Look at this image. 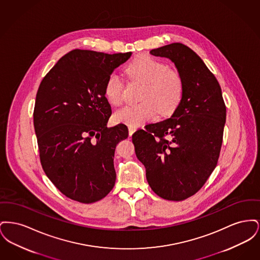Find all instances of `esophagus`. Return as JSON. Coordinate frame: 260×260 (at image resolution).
I'll list each match as a JSON object with an SVG mask.
<instances>
[{"instance_id": "34e87169", "label": "esophagus", "mask_w": 260, "mask_h": 260, "mask_svg": "<svg viewBox=\"0 0 260 260\" xmlns=\"http://www.w3.org/2000/svg\"><path fill=\"white\" fill-rule=\"evenodd\" d=\"M136 132V127H133V126H128V135L129 136H133V134Z\"/></svg>"}]
</instances>
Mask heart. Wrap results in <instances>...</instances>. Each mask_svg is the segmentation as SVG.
<instances>
[{
    "label": "heart",
    "mask_w": 260,
    "mask_h": 260,
    "mask_svg": "<svg viewBox=\"0 0 260 260\" xmlns=\"http://www.w3.org/2000/svg\"><path fill=\"white\" fill-rule=\"evenodd\" d=\"M129 78L144 84L140 103L126 105L116 111L117 122L136 127L153 119L157 113L161 116L172 114L180 104L184 83L181 75L169 68L168 64L151 55H139L131 62L126 69ZM124 82L121 76L113 72L104 85V94L114 106L123 102Z\"/></svg>",
    "instance_id": "b5f03b06"
}]
</instances>
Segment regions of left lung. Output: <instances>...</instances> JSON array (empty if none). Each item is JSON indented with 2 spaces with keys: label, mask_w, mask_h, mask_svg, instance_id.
<instances>
[{
  "label": "left lung",
  "mask_w": 260,
  "mask_h": 260,
  "mask_svg": "<svg viewBox=\"0 0 260 260\" xmlns=\"http://www.w3.org/2000/svg\"><path fill=\"white\" fill-rule=\"evenodd\" d=\"M150 53L175 64L184 92L171 118L136 131L133 143L155 194L183 201L198 192L217 165L226 106L219 83L194 50L173 43Z\"/></svg>",
  "instance_id": "1"
}]
</instances>
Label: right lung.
<instances>
[{
	"label": "right lung",
	"mask_w": 260,
	"mask_h": 260,
	"mask_svg": "<svg viewBox=\"0 0 260 260\" xmlns=\"http://www.w3.org/2000/svg\"><path fill=\"white\" fill-rule=\"evenodd\" d=\"M131 55L71 50L40 84L33 113L40 161L67 198L94 203L115 185V148L128 129L124 124L107 127L112 110L104 85Z\"/></svg>",
	"instance_id": "obj_1"
}]
</instances>
